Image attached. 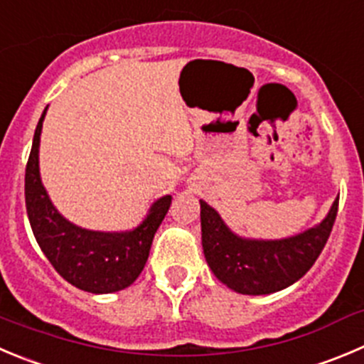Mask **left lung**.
<instances>
[{
  "instance_id": "left-lung-1",
  "label": "left lung",
  "mask_w": 364,
  "mask_h": 364,
  "mask_svg": "<svg viewBox=\"0 0 364 364\" xmlns=\"http://www.w3.org/2000/svg\"><path fill=\"white\" fill-rule=\"evenodd\" d=\"M338 200L316 227L288 240L259 241L236 236L220 214L200 200L202 247L207 264L227 288L243 295H268L302 279L323 250L338 214Z\"/></svg>"
}]
</instances>
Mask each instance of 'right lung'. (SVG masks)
Segmentation results:
<instances>
[{
    "mask_svg": "<svg viewBox=\"0 0 364 364\" xmlns=\"http://www.w3.org/2000/svg\"><path fill=\"white\" fill-rule=\"evenodd\" d=\"M44 109L24 173V200L33 236L62 279L84 291L114 293L128 288L143 272L151 241L171 196L159 198L139 227L128 232H95L69 223L53 207L39 175V141Z\"/></svg>",
    "mask_w": 364,
    "mask_h": 364,
    "instance_id": "obj_1",
    "label": "right lung"
}]
</instances>
